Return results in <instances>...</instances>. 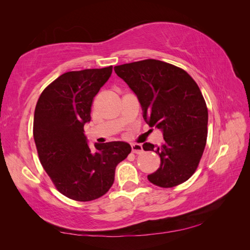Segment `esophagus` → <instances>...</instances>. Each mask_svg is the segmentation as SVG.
Listing matches in <instances>:
<instances>
[{"label": "esophagus", "instance_id": "1", "mask_svg": "<svg viewBox=\"0 0 250 250\" xmlns=\"http://www.w3.org/2000/svg\"><path fill=\"white\" fill-rule=\"evenodd\" d=\"M131 150L133 153H137V154H140L143 152V146L141 145V144H132L131 145Z\"/></svg>", "mask_w": 250, "mask_h": 250}]
</instances>
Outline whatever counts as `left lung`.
I'll list each match as a JSON object with an SVG mask.
<instances>
[{"mask_svg":"<svg viewBox=\"0 0 250 250\" xmlns=\"http://www.w3.org/2000/svg\"><path fill=\"white\" fill-rule=\"evenodd\" d=\"M115 72L138 97L145 122L163 132L162 145H143L161 157L148 180L162 188L185 183L197 169L208 137V113L197 83L183 69L155 59L117 65Z\"/></svg>","mask_w":250,"mask_h":250,"instance_id":"8db88e82","label":"left lung"}]
</instances>
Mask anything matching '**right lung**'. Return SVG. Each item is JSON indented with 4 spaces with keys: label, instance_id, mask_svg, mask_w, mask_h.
<instances>
[{
    "label": "right lung",
    "instance_id": "right-lung-1",
    "mask_svg": "<svg viewBox=\"0 0 250 250\" xmlns=\"http://www.w3.org/2000/svg\"><path fill=\"white\" fill-rule=\"evenodd\" d=\"M112 65L67 72L43 89L34 111L33 137L41 164L57 190L77 201L101 197L115 180L116 167L130 153L126 142L88 146L84 125L94 97Z\"/></svg>",
    "mask_w": 250,
    "mask_h": 250
}]
</instances>
